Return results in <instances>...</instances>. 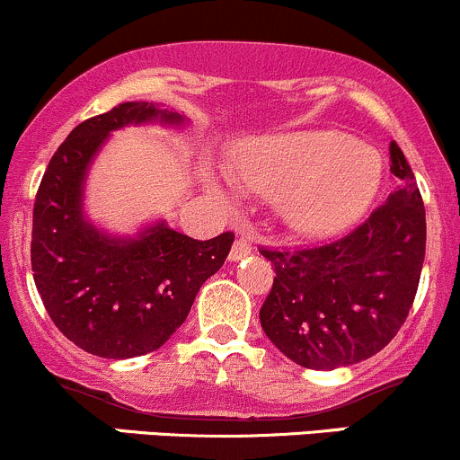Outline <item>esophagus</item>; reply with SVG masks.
I'll return each instance as SVG.
<instances>
[{
    "label": "esophagus",
    "mask_w": 460,
    "mask_h": 460,
    "mask_svg": "<svg viewBox=\"0 0 460 460\" xmlns=\"http://www.w3.org/2000/svg\"><path fill=\"white\" fill-rule=\"evenodd\" d=\"M250 254H252V243H250V239H248V236H239V239L234 241V245H232L228 259L232 261V263H236V261L245 259V256H250Z\"/></svg>",
    "instance_id": "34e87169"
}]
</instances>
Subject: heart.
Masks as SVG:
<instances>
[{
    "instance_id": "b5f03b06",
    "label": "heart",
    "mask_w": 460,
    "mask_h": 460,
    "mask_svg": "<svg viewBox=\"0 0 460 460\" xmlns=\"http://www.w3.org/2000/svg\"><path fill=\"white\" fill-rule=\"evenodd\" d=\"M234 175L248 189L276 197V212L294 234L327 239L353 226L382 184V162L370 146L331 129L259 137L241 149ZM232 199L228 181L210 180Z\"/></svg>"
}]
</instances>
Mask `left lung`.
<instances>
[{"mask_svg": "<svg viewBox=\"0 0 460 460\" xmlns=\"http://www.w3.org/2000/svg\"><path fill=\"white\" fill-rule=\"evenodd\" d=\"M390 172L397 189L344 239L298 252L261 250L276 271L261 327L300 367L333 370L362 362L406 323L426 256V208L394 142Z\"/></svg>", "mask_w": 460, "mask_h": 460, "instance_id": "8db88e82", "label": "left lung"}]
</instances>
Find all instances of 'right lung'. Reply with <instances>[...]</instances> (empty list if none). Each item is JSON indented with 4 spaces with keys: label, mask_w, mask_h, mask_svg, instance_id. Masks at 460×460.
<instances>
[{
    "label": "right lung",
    "mask_w": 460,
    "mask_h": 460,
    "mask_svg": "<svg viewBox=\"0 0 460 460\" xmlns=\"http://www.w3.org/2000/svg\"><path fill=\"white\" fill-rule=\"evenodd\" d=\"M186 125L155 102H122L81 122L48 164L32 210L34 285L58 331L87 353L129 359L180 329L201 285L224 265L234 234L195 241L166 221L116 236L87 219V172L111 131Z\"/></svg>",
    "instance_id": "obj_1"
}]
</instances>
